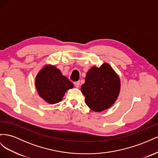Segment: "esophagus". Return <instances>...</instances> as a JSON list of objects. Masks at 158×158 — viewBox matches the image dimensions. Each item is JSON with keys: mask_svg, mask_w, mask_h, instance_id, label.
Listing matches in <instances>:
<instances>
[{"mask_svg": "<svg viewBox=\"0 0 158 158\" xmlns=\"http://www.w3.org/2000/svg\"><path fill=\"white\" fill-rule=\"evenodd\" d=\"M74 85H75L76 88H79V86H80V82H79V81H78V82H74Z\"/></svg>", "mask_w": 158, "mask_h": 158, "instance_id": "1", "label": "esophagus"}]
</instances>
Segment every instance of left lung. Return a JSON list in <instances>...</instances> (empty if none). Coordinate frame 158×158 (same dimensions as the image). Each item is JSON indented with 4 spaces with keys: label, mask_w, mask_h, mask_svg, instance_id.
I'll use <instances>...</instances> for the list:
<instances>
[{
    "label": "left lung",
    "mask_w": 158,
    "mask_h": 158,
    "mask_svg": "<svg viewBox=\"0 0 158 158\" xmlns=\"http://www.w3.org/2000/svg\"><path fill=\"white\" fill-rule=\"evenodd\" d=\"M120 79L112 67L103 63L100 67L93 66L86 74L81 91L87 106L95 112L111 107L120 92Z\"/></svg>",
    "instance_id": "1"
}]
</instances>
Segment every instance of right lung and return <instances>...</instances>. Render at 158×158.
<instances>
[{
    "instance_id": "right-lung-1",
    "label": "right lung",
    "mask_w": 158,
    "mask_h": 158,
    "mask_svg": "<svg viewBox=\"0 0 158 158\" xmlns=\"http://www.w3.org/2000/svg\"><path fill=\"white\" fill-rule=\"evenodd\" d=\"M35 86L40 96L49 104L60 102L65 92L74 85L55 66L47 65L35 78Z\"/></svg>"
}]
</instances>
